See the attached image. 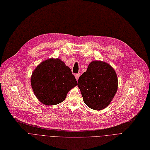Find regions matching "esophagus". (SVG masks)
Segmentation results:
<instances>
[{"mask_svg":"<svg viewBox=\"0 0 150 150\" xmlns=\"http://www.w3.org/2000/svg\"><path fill=\"white\" fill-rule=\"evenodd\" d=\"M80 76V74H75V78H76V80H78V78H79Z\"/></svg>","mask_w":150,"mask_h":150,"instance_id":"1","label":"esophagus"}]
</instances>
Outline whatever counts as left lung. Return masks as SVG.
<instances>
[{"label":"left lung","instance_id":"obj_1","mask_svg":"<svg viewBox=\"0 0 150 150\" xmlns=\"http://www.w3.org/2000/svg\"><path fill=\"white\" fill-rule=\"evenodd\" d=\"M78 87L84 103L91 109L100 111L114 98L118 89V78L114 68L102 61H93L79 78Z\"/></svg>","mask_w":150,"mask_h":150}]
</instances>
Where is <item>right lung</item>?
Segmentation results:
<instances>
[{
    "label": "right lung",
    "instance_id": "add662e5",
    "mask_svg": "<svg viewBox=\"0 0 150 150\" xmlns=\"http://www.w3.org/2000/svg\"><path fill=\"white\" fill-rule=\"evenodd\" d=\"M31 85L38 100L45 105L52 106L64 101L77 82L64 62L51 58L41 62L33 70Z\"/></svg>",
    "mask_w": 150,
    "mask_h": 150
}]
</instances>
